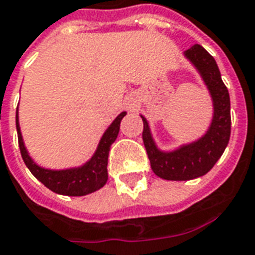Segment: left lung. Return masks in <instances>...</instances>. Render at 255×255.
Returning a JSON list of instances; mask_svg holds the SVG:
<instances>
[{"label":"left lung","instance_id":"left-lung-1","mask_svg":"<svg viewBox=\"0 0 255 255\" xmlns=\"http://www.w3.org/2000/svg\"><path fill=\"white\" fill-rule=\"evenodd\" d=\"M185 57L198 70L208 86L214 106L212 125L205 135L195 142L182 145L173 151H162L155 145L145 117L142 139L155 175L169 181H187L205 175L212 169L226 149L230 139L232 117L228 88L221 78L216 60L201 45H193Z\"/></svg>","mask_w":255,"mask_h":255}]
</instances>
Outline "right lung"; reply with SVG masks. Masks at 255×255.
<instances>
[{
    "instance_id": "right-lung-1",
    "label": "right lung",
    "mask_w": 255,
    "mask_h": 255,
    "mask_svg": "<svg viewBox=\"0 0 255 255\" xmlns=\"http://www.w3.org/2000/svg\"><path fill=\"white\" fill-rule=\"evenodd\" d=\"M125 116L126 112H122L112 122V125L106 129L101 138L96 153L85 165L80 167L66 169V170H50V169H43V167L38 166L30 158L26 147L23 145L22 134H21L18 124V110H17L15 126H17L18 145L23 162L39 182H42L47 189H50L57 194L73 195V197L90 194L93 191L101 189L108 181V157H109L110 146L117 138L120 125H121L122 118Z\"/></svg>"
}]
</instances>
